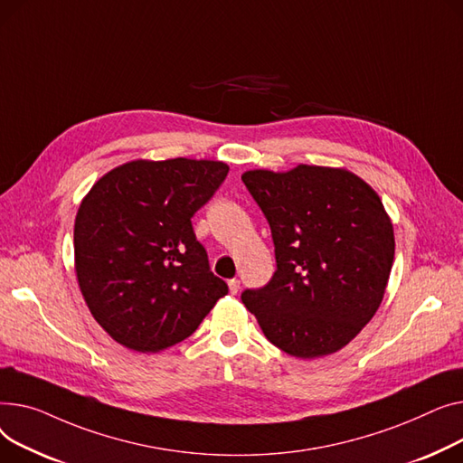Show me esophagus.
Masks as SVG:
<instances>
[{
  "mask_svg": "<svg viewBox=\"0 0 463 463\" xmlns=\"http://www.w3.org/2000/svg\"><path fill=\"white\" fill-rule=\"evenodd\" d=\"M228 288H230V293H239V289H241V282L237 280V279H232L230 282H228Z\"/></svg>",
  "mask_w": 463,
  "mask_h": 463,
  "instance_id": "1",
  "label": "esophagus"
}]
</instances>
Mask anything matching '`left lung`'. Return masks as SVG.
I'll list each match as a JSON object with an SVG mask.
<instances>
[{"mask_svg":"<svg viewBox=\"0 0 463 463\" xmlns=\"http://www.w3.org/2000/svg\"><path fill=\"white\" fill-rule=\"evenodd\" d=\"M241 179L269 222L277 258L263 288L241 293L244 307L288 355L342 349L373 317L389 282L394 232L382 200L338 168L298 165Z\"/></svg>","mask_w":463,"mask_h":463,"instance_id":"left-lung-1","label":"left lung"}]
</instances>
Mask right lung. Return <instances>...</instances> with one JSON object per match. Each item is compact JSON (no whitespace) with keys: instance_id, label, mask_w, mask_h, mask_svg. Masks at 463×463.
Wrapping results in <instances>:
<instances>
[{"instance_id":"1","label":"right lung","mask_w":463,"mask_h":463,"mask_svg":"<svg viewBox=\"0 0 463 463\" xmlns=\"http://www.w3.org/2000/svg\"><path fill=\"white\" fill-rule=\"evenodd\" d=\"M228 170L219 160H132L81 200L78 284L97 323L121 345L166 349L193 335L228 293L190 221Z\"/></svg>"}]
</instances>
